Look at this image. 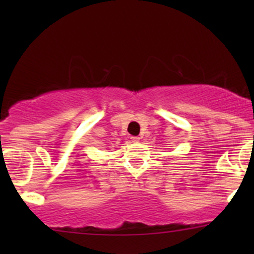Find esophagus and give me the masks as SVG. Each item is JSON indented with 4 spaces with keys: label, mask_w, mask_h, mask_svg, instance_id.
Listing matches in <instances>:
<instances>
[{
    "label": "esophagus",
    "mask_w": 254,
    "mask_h": 254,
    "mask_svg": "<svg viewBox=\"0 0 254 254\" xmlns=\"http://www.w3.org/2000/svg\"><path fill=\"white\" fill-rule=\"evenodd\" d=\"M131 141H132V142H138L139 141V137L138 136H132V137H131Z\"/></svg>",
    "instance_id": "1"
}]
</instances>
